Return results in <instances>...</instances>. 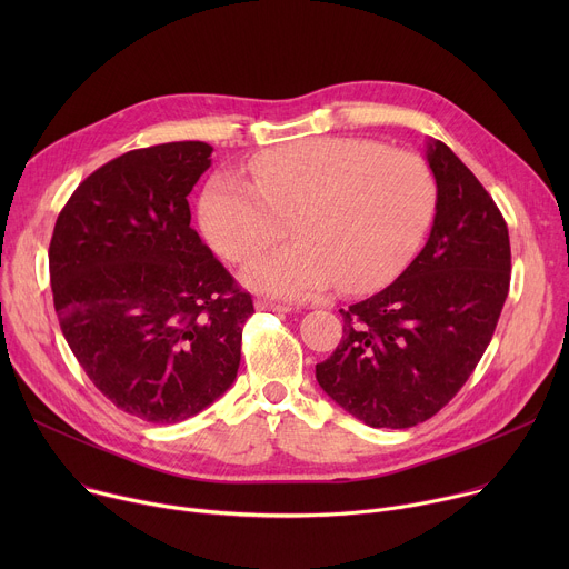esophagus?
Masks as SVG:
<instances>
[{
	"label": "esophagus",
	"mask_w": 569,
	"mask_h": 569,
	"mask_svg": "<svg viewBox=\"0 0 569 569\" xmlns=\"http://www.w3.org/2000/svg\"><path fill=\"white\" fill-rule=\"evenodd\" d=\"M254 306H257L259 310H272V312H292V310H295L292 306H286V303H272V301H263V299H259Z\"/></svg>",
	"instance_id": "34e87169"
}]
</instances>
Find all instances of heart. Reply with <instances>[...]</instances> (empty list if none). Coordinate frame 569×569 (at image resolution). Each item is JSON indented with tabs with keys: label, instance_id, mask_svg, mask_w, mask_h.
Listing matches in <instances>:
<instances>
[{
	"label": "heart",
	"instance_id": "b5f03b06",
	"mask_svg": "<svg viewBox=\"0 0 569 569\" xmlns=\"http://www.w3.org/2000/svg\"><path fill=\"white\" fill-rule=\"evenodd\" d=\"M254 184L216 176L200 198L209 246L248 263L292 222L297 242L242 272L252 290L281 299L317 295L333 281L365 292L393 279L419 250L437 207L426 161L347 137L303 139L252 161Z\"/></svg>",
	"mask_w": 569,
	"mask_h": 569
}]
</instances>
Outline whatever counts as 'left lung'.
<instances>
[{"label": "left lung", "mask_w": 569, "mask_h": 569, "mask_svg": "<svg viewBox=\"0 0 569 569\" xmlns=\"http://www.w3.org/2000/svg\"><path fill=\"white\" fill-rule=\"evenodd\" d=\"M437 182L430 238L402 274L342 308L345 336L315 367L319 387L371 428H412L461 389L509 295L507 222L463 161L426 141Z\"/></svg>", "instance_id": "1"}]
</instances>
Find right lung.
<instances>
[{"label":"right lung","mask_w":569,"mask_h":569,"mask_svg":"<svg viewBox=\"0 0 569 569\" xmlns=\"http://www.w3.org/2000/svg\"><path fill=\"white\" fill-rule=\"evenodd\" d=\"M204 141L130 150L60 211L49 274L62 336L119 410L178 423L220 398L254 312L191 229L187 196L211 167Z\"/></svg>","instance_id":"add662e5"}]
</instances>
